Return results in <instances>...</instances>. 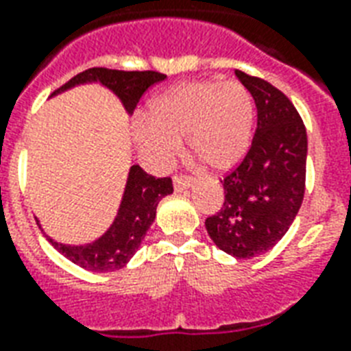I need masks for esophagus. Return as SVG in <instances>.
<instances>
[{"label":"esophagus","instance_id":"esophagus-1","mask_svg":"<svg viewBox=\"0 0 351 351\" xmlns=\"http://www.w3.org/2000/svg\"><path fill=\"white\" fill-rule=\"evenodd\" d=\"M191 185V178H186V176H173V189H176V192L186 191Z\"/></svg>","mask_w":351,"mask_h":351}]
</instances>
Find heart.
Wrapping results in <instances>:
<instances>
[{
  "label": "heart",
  "instance_id": "b5f03b06",
  "mask_svg": "<svg viewBox=\"0 0 351 351\" xmlns=\"http://www.w3.org/2000/svg\"><path fill=\"white\" fill-rule=\"evenodd\" d=\"M255 104L237 81H192L152 104V116L136 120L135 136L157 165H168L189 138L194 157L215 172H228L247 154Z\"/></svg>",
  "mask_w": 351,
  "mask_h": 351
}]
</instances>
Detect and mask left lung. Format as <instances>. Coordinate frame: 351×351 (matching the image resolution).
Here are the masks:
<instances>
[{
    "label": "left lung",
    "instance_id": "1",
    "mask_svg": "<svg viewBox=\"0 0 351 351\" xmlns=\"http://www.w3.org/2000/svg\"><path fill=\"white\" fill-rule=\"evenodd\" d=\"M254 96L257 129L252 146L223 178V205L205 220L216 246L237 259L272 250L302 207L307 133L292 101L268 81L235 70Z\"/></svg>",
    "mask_w": 351,
    "mask_h": 351
}]
</instances>
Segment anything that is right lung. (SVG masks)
Returning a JSON list of instances; mask_svg holds the SVG:
<instances>
[{
    "instance_id": "right-lung-1",
    "label": "right lung",
    "mask_w": 351,
    "mask_h": 351,
    "mask_svg": "<svg viewBox=\"0 0 351 351\" xmlns=\"http://www.w3.org/2000/svg\"><path fill=\"white\" fill-rule=\"evenodd\" d=\"M165 77V73L154 72V70L122 72V70H109V68H88L70 79L66 85L57 88L53 94L68 90L75 85H83V83H101L122 99L123 107L131 114L142 94L155 83H160ZM172 192L173 186L170 178H155L144 172L138 165L131 166L118 215L105 235L86 246H68V244L55 242L53 239H47V241L51 242L55 250H59L66 259L92 272H112V270L123 268L128 265V261L135 255L142 239L146 237V231L154 223L159 202Z\"/></svg>"
}]
</instances>
